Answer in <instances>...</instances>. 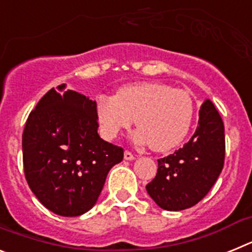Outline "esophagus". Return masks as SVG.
<instances>
[{
	"label": "esophagus",
	"mask_w": 252,
	"mask_h": 252,
	"mask_svg": "<svg viewBox=\"0 0 252 252\" xmlns=\"http://www.w3.org/2000/svg\"><path fill=\"white\" fill-rule=\"evenodd\" d=\"M124 158H125V160H133V159H135L133 154L130 153V151H127V150L124 153Z\"/></svg>",
	"instance_id": "obj_1"
}]
</instances>
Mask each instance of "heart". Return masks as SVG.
<instances>
[{
	"mask_svg": "<svg viewBox=\"0 0 252 252\" xmlns=\"http://www.w3.org/2000/svg\"><path fill=\"white\" fill-rule=\"evenodd\" d=\"M194 104L188 92L160 82H139L120 87L116 95L99 94L95 115L106 139H115L132 126L136 144L149 142L154 151H169L187 136Z\"/></svg>",
	"mask_w": 252,
	"mask_h": 252,
	"instance_id": "obj_1",
	"label": "heart"
}]
</instances>
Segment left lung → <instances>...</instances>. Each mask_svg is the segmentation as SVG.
Returning <instances> with one entry per match:
<instances>
[{"label":"left lung","instance_id":"left-lung-1","mask_svg":"<svg viewBox=\"0 0 252 252\" xmlns=\"http://www.w3.org/2000/svg\"><path fill=\"white\" fill-rule=\"evenodd\" d=\"M224 148L223 121L215 104L206 99L192 139L158 160L157 177L146 186L149 195L166 211H183L197 204L221 174Z\"/></svg>","mask_w":252,"mask_h":252}]
</instances>
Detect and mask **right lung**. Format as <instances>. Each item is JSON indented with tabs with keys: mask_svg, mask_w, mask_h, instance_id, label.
Here are the masks:
<instances>
[{
	"mask_svg": "<svg viewBox=\"0 0 252 252\" xmlns=\"http://www.w3.org/2000/svg\"><path fill=\"white\" fill-rule=\"evenodd\" d=\"M65 87L51 88L29 115L22 160L40 203L55 215L77 217L94 206L124 150L99 137L95 101Z\"/></svg>",
	"mask_w": 252,
	"mask_h": 252,
	"instance_id": "obj_1",
	"label": "right lung"
}]
</instances>
